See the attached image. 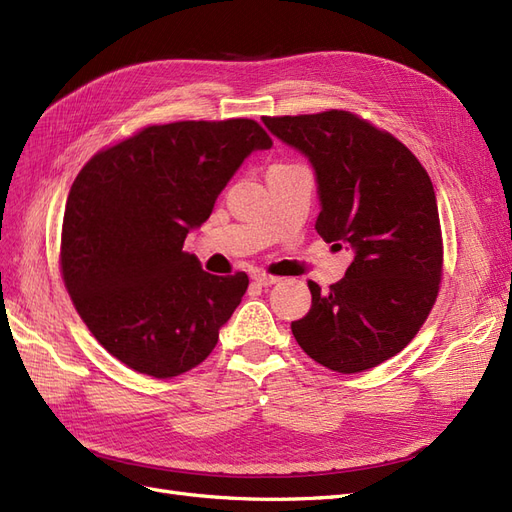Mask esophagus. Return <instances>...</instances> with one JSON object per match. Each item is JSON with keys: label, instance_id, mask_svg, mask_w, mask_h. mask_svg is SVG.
<instances>
[{"label": "esophagus", "instance_id": "1", "mask_svg": "<svg viewBox=\"0 0 512 512\" xmlns=\"http://www.w3.org/2000/svg\"><path fill=\"white\" fill-rule=\"evenodd\" d=\"M252 280H254L258 286H262V288H269V286L280 282V277H273V275H267V273H254Z\"/></svg>", "mask_w": 512, "mask_h": 512}]
</instances>
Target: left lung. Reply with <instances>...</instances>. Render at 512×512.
<instances>
[{
  "mask_svg": "<svg viewBox=\"0 0 512 512\" xmlns=\"http://www.w3.org/2000/svg\"><path fill=\"white\" fill-rule=\"evenodd\" d=\"M267 130L312 164L318 235L352 254L346 275L290 324L324 367L356 374L404 350L438 297L442 235L427 170L395 136L348 111L265 117Z\"/></svg>",
  "mask_w": 512,
  "mask_h": 512,
  "instance_id": "8db88e82",
  "label": "left lung"
}]
</instances>
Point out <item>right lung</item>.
I'll use <instances>...</instances> for the list:
<instances>
[{
	"label": "right lung",
	"instance_id": "right-lung-1",
	"mask_svg": "<svg viewBox=\"0 0 512 512\" xmlns=\"http://www.w3.org/2000/svg\"><path fill=\"white\" fill-rule=\"evenodd\" d=\"M271 138L252 119L149 126L100 151L74 179L61 273L76 312L117 361L173 378L203 363L247 290L183 252L215 200Z\"/></svg>",
	"mask_w": 512,
	"mask_h": 512
}]
</instances>
